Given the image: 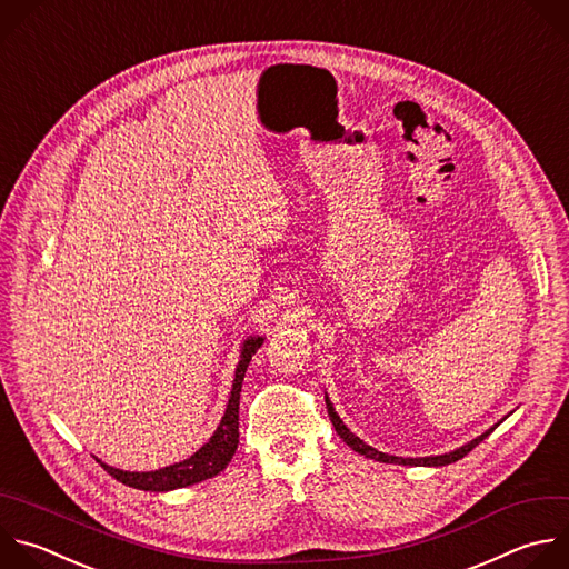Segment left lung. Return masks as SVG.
Masks as SVG:
<instances>
[{
    "label": "left lung",
    "instance_id": "obj_1",
    "mask_svg": "<svg viewBox=\"0 0 569 569\" xmlns=\"http://www.w3.org/2000/svg\"><path fill=\"white\" fill-rule=\"evenodd\" d=\"M326 409H328V418H330V422H332V427H335V431H337V436L352 449V451H357V453H361L363 458H370V460H377V462H387V465H409V467H445V465H451V462H456V460H460V458H465L471 449H476L498 425H493L491 429H487L482 436H478V438H473L471 442H467V445H462V447H458V449H453V451H449V453H442V456H427V458H400V456H391V453H382V451H377V449H372L370 445H366L363 440H359L343 422H341V418L337 416V411H335V407H332V402L328 400V396H326Z\"/></svg>",
    "mask_w": 569,
    "mask_h": 569
}]
</instances>
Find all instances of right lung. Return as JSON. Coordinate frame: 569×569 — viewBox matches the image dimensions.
<instances>
[{
	"instance_id": "right-lung-1",
	"label": "right lung",
	"mask_w": 569,
	"mask_h": 569,
	"mask_svg": "<svg viewBox=\"0 0 569 569\" xmlns=\"http://www.w3.org/2000/svg\"><path fill=\"white\" fill-rule=\"evenodd\" d=\"M266 337L261 335H250L241 343V355L239 363L234 370V382L230 391V400L226 407V413L212 433V438L197 451L189 456L187 460L173 462L169 467L156 469V471H122L116 467L104 465L98 460L109 476H113L118 482L129 485L133 489L142 491H171L189 485H199L208 478L219 476L232 460L237 447H239V400H241V387H243V377L248 370V363L252 361V355L261 348Z\"/></svg>"
}]
</instances>
